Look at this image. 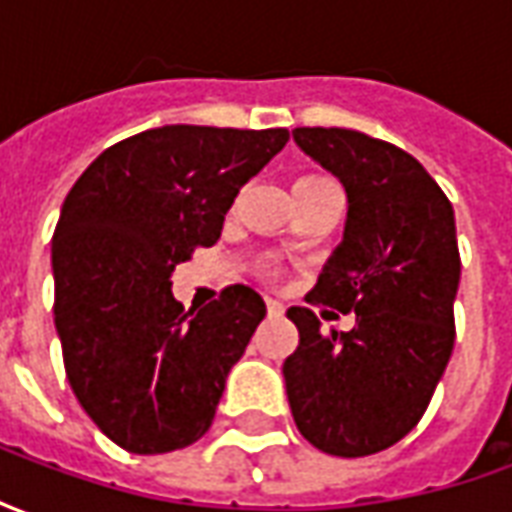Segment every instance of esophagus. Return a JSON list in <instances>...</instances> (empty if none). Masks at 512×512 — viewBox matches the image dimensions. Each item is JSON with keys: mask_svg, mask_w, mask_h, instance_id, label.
Returning <instances> with one entry per match:
<instances>
[{"mask_svg": "<svg viewBox=\"0 0 512 512\" xmlns=\"http://www.w3.org/2000/svg\"><path fill=\"white\" fill-rule=\"evenodd\" d=\"M266 307H268V315H282V312H285V307H282L277 299H266Z\"/></svg>", "mask_w": 512, "mask_h": 512, "instance_id": "esophagus-1", "label": "esophagus"}]
</instances>
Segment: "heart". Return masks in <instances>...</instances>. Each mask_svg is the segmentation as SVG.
<instances>
[{
	"instance_id": "b5f03b06",
	"label": "heart",
	"mask_w": 512,
	"mask_h": 512,
	"mask_svg": "<svg viewBox=\"0 0 512 512\" xmlns=\"http://www.w3.org/2000/svg\"><path fill=\"white\" fill-rule=\"evenodd\" d=\"M299 183H307V186H321V183H334L332 178H326V175H304V178L296 180V186Z\"/></svg>"
}]
</instances>
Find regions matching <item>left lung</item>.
Wrapping results in <instances>:
<instances>
[{
    "instance_id": "left-lung-1",
    "label": "left lung",
    "mask_w": 512,
    "mask_h": 512,
    "mask_svg": "<svg viewBox=\"0 0 512 512\" xmlns=\"http://www.w3.org/2000/svg\"><path fill=\"white\" fill-rule=\"evenodd\" d=\"M296 145L348 194L343 244L307 301L356 312L321 332L290 307L299 348L282 373L296 428L312 447L362 458L406 436L428 408L455 345L461 255L447 194L417 158L351 128H296Z\"/></svg>"
}]
</instances>
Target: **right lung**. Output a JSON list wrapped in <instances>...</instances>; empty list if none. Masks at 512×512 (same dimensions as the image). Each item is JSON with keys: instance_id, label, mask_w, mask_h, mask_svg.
I'll return each instance as SVG.
<instances>
[{"instance_id": "obj_1", "label": "right lung", "mask_w": 512, "mask_h": 512, "mask_svg": "<svg viewBox=\"0 0 512 512\" xmlns=\"http://www.w3.org/2000/svg\"><path fill=\"white\" fill-rule=\"evenodd\" d=\"M288 139V128H150L106 147L68 191L51 238L54 326L73 395L117 447L183 450L211 428L266 304L230 285L186 312L169 277L219 241L241 186Z\"/></svg>"}]
</instances>
